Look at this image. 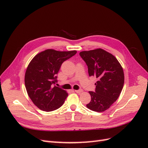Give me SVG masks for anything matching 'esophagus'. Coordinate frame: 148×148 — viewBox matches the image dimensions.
I'll list each match as a JSON object with an SVG mask.
<instances>
[{"mask_svg": "<svg viewBox=\"0 0 148 148\" xmlns=\"http://www.w3.org/2000/svg\"><path fill=\"white\" fill-rule=\"evenodd\" d=\"M75 92H76L77 93H80L81 92H83V90H74Z\"/></svg>", "mask_w": 148, "mask_h": 148, "instance_id": "esophagus-1", "label": "esophagus"}]
</instances>
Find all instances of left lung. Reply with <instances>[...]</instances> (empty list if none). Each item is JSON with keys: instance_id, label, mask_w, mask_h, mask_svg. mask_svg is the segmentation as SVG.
Returning <instances> with one entry per match:
<instances>
[{"instance_id": "left-lung-1", "label": "left lung", "mask_w": 148, "mask_h": 148, "mask_svg": "<svg viewBox=\"0 0 148 148\" xmlns=\"http://www.w3.org/2000/svg\"><path fill=\"white\" fill-rule=\"evenodd\" d=\"M88 66L90 76L97 79L95 92H89L91 101L88 109L103 112L118 99L124 84V73L121 65L115 56L102 49L79 53Z\"/></svg>"}]
</instances>
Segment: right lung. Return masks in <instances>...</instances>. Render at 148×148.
Masks as SVG:
<instances>
[{"label":"right lung","instance_id":"add662e5","mask_svg":"<svg viewBox=\"0 0 148 148\" xmlns=\"http://www.w3.org/2000/svg\"><path fill=\"white\" fill-rule=\"evenodd\" d=\"M76 51H58L49 49L38 53L28 65L25 84L28 95L37 108L53 111L64 103L66 91L54 84L62 63L76 54Z\"/></svg>","mask_w":148,"mask_h":148}]
</instances>
